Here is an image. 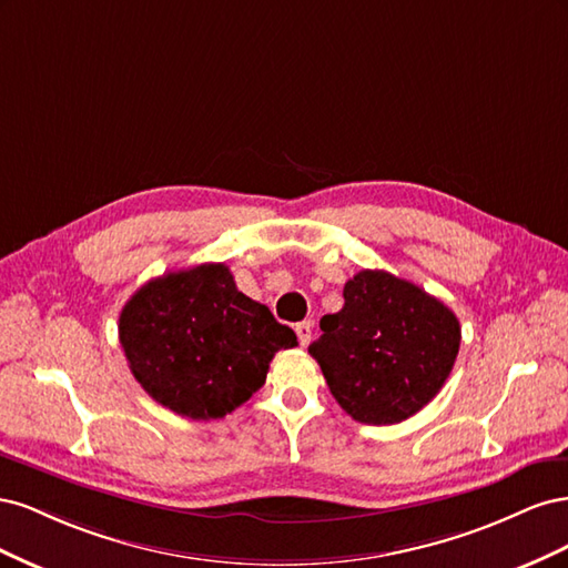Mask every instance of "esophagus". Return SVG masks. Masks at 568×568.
Wrapping results in <instances>:
<instances>
[{"label": "esophagus", "instance_id": "34e87169", "mask_svg": "<svg viewBox=\"0 0 568 568\" xmlns=\"http://www.w3.org/2000/svg\"><path fill=\"white\" fill-rule=\"evenodd\" d=\"M296 336L301 341V346L305 348L307 343H311V336H313V322L311 320H303L296 324Z\"/></svg>", "mask_w": 568, "mask_h": 568}]
</instances>
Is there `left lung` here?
<instances>
[{
	"mask_svg": "<svg viewBox=\"0 0 568 568\" xmlns=\"http://www.w3.org/2000/svg\"><path fill=\"white\" fill-rule=\"evenodd\" d=\"M343 307L320 320L311 353L336 403L355 422L398 424L436 398L459 353V320L417 284L363 270Z\"/></svg>",
	"mask_w": 568,
	"mask_h": 568,
	"instance_id": "left-lung-1",
	"label": "left lung"
}]
</instances>
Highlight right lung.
Wrapping results in <instances>:
<instances>
[{
	"instance_id": "obj_1",
	"label": "right lung",
	"mask_w": 568,
	"mask_h": 568,
	"mask_svg": "<svg viewBox=\"0 0 568 568\" xmlns=\"http://www.w3.org/2000/svg\"><path fill=\"white\" fill-rule=\"evenodd\" d=\"M130 372L153 400L189 419H220L267 379L296 334L236 288L227 265L203 263L146 282L118 320Z\"/></svg>"
}]
</instances>
